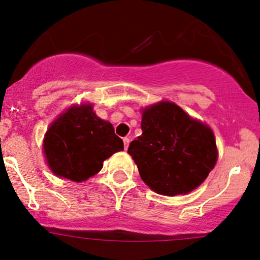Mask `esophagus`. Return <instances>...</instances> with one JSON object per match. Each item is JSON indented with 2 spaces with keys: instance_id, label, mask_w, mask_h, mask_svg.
<instances>
[{
  "instance_id": "34e87169",
  "label": "esophagus",
  "mask_w": 260,
  "mask_h": 260,
  "mask_svg": "<svg viewBox=\"0 0 260 260\" xmlns=\"http://www.w3.org/2000/svg\"><path fill=\"white\" fill-rule=\"evenodd\" d=\"M129 138H123V144H124V150L128 149V145H129Z\"/></svg>"
}]
</instances>
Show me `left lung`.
I'll list each match as a JSON object with an SVG mask.
<instances>
[{"instance_id": "1", "label": "left lung", "mask_w": 260, "mask_h": 260, "mask_svg": "<svg viewBox=\"0 0 260 260\" xmlns=\"http://www.w3.org/2000/svg\"><path fill=\"white\" fill-rule=\"evenodd\" d=\"M141 131L128 153L141 180L158 194L173 197L196 189L217 162L211 128L172 102L145 108Z\"/></svg>"}]
</instances>
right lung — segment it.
Masks as SVG:
<instances>
[{"instance_id": "right-lung-1", "label": "right lung", "mask_w": 260, "mask_h": 260, "mask_svg": "<svg viewBox=\"0 0 260 260\" xmlns=\"http://www.w3.org/2000/svg\"><path fill=\"white\" fill-rule=\"evenodd\" d=\"M43 150L55 175L83 182L100 172L111 154L123 150V141L113 124L97 116L92 104H81L71 107L50 124Z\"/></svg>"}]
</instances>
